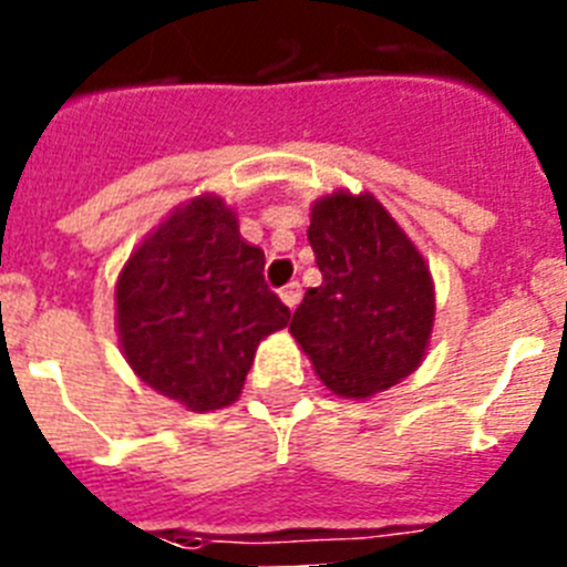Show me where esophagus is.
Returning a JSON list of instances; mask_svg holds the SVG:
<instances>
[{
  "label": "esophagus",
  "instance_id": "1",
  "mask_svg": "<svg viewBox=\"0 0 567 567\" xmlns=\"http://www.w3.org/2000/svg\"><path fill=\"white\" fill-rule=\"evenodd\" d=\"M300 295H303V292H300V284H298V280H292V284H287V287L280 289V298H284V303H287L289 309L298 307V303H300Z\"/></svg>",
  "mask_w": 567,
  "mask_h": 567
}]
</instances>
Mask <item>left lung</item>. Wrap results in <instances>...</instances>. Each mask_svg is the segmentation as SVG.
<instances>
[{"mask_svg":"<svg viewBox=\"0 0 567 567\" xmlns=\"http://www.w3.org/2000/svg\"><path fill=\"white\" fill-rule=\"evenodd\" d=\"M320 287L307 289L292 334L334 394L369 398L412 374L434 323L423 255L372 195L334 193L309 224Z\"/></svg>","mask_w":567,"mask_h":567,"instance_id":"1","label":"left lung"}]
</instances>
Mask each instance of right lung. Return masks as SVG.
I'll return each instance as SVG.
<instances>
[{
	"label": "right lung",
	"instance_id": "add662e5",
	"mask_svg": "<svg viewBox=\"0 0 567 567\" xmlns=\"http://www.w3.org/2000/svg\"><path fill=\"white\" fill-rule=\"evenodd\" d=\"M264 249L240 238L233 209L204 195L175 209L127 260L115 287L133 372L193 412L229 405L255 349L289 323L264 280Z\"/></svg>",
	"mask_w": 567,
	"mask_h": 567
}]
</instances>
